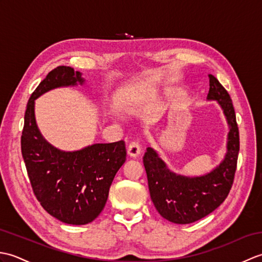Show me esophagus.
<instances>
[{
	"label": "esophagus",
	"mask_w": 262,
	"mask_h": 262,
	"mask_svg": "<svg viewBox=\"0 0 262 262\" xmlns=\"http://www.w3.org/2000/svg\"><path fill=\"white\" fill-rule=\"evenodd\" d=\"M127 153L129 157L132 158H137L138 155H140L141 153V145L140 143H138L137 141H132L129 143V145H128V148H127Z\"/></svg>",
	"instance_id": "obj_1"
}]
</instances>
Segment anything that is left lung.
Instances as JSON below:
<instances>
[{"label": "left lung", "mask_w": 262, "mask_h": 262, "mask_svg": "<svg viewBox=\"0 0 262 262\" xmlns=\"http://www.w3.org/2000/svg\"><path fill=\"white\" fill-rule=\"evenodd\" d=\"M207 99L221 104L229 122L227 153L216 169L208 174L188 178L166 168L153 148L147 147L143 158L152 202L160 215L172 223H193L215 210L229 194L236 171L240 136L232 99L214 75L208 74Z\"/></svg>", "instance_id": "8db88e82"}]
</instances>
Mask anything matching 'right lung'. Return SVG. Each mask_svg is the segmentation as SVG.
Here are the masks:
<instances>
[{
	"label": "right lung",
	"instance_id": "1",
	"mask_svg": "<svg viewBox=\"0 0 262 262\" xmlns=\"http://www.w3.org/2000/svg\"><path fill=\"white\" fill-rule=\"evenodd\" d=\"M83 81L80 72L70 66L49 72L28 100L21 135L22 158L36 198L48 214L72 225L91 223L100 215L117 171L126 161L124 141L63 152L39 133L35 100L52 89Z\"/></svg>",
	"mask_w": 262,
	"mask_h": 262
}]
</instances>
